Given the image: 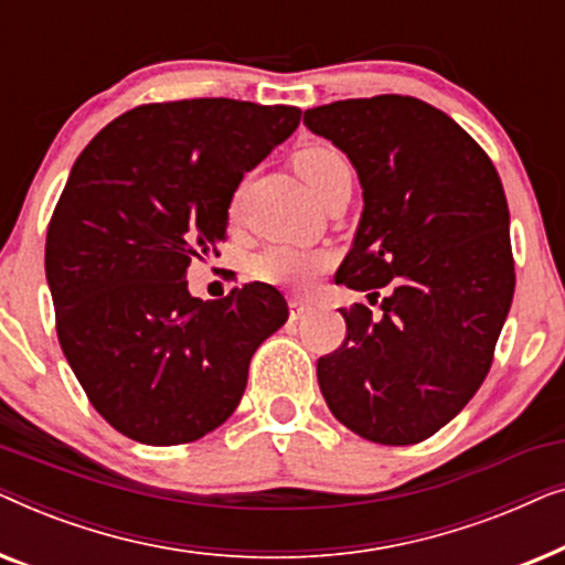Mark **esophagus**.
Returning <instances> with one entry per match:
<instances>
[{"label": "esophagus", "mask_w": 565, "mask_h": 565, "mask_svg": "<svg viewBox=\"0 0 565 565\" xmlns=\"http://www.w3.org/2000/svg\"><path fill=\"white\" fill-rule=\"evenodd\" d=\"M290 319L292 321H298V319H303V316L311 311V303H308V300H300V298H290Z\"/></svg>", "instance_id": "esophagus-1"}]
</instances>
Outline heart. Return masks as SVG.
<instances>
[{
	"label": "heart",
	"instance_id": "obj_1",
	"mask_svg": "<svg viewBox=\"0 0 565 565\" xmlns=\"http://www.w3.org/2000/svg\"><path fill=\"white\" fill-rule=\"evenodd\" d=\"M298 174L303 177L308 190L319 200L339 177L352 174L350 161L339 149L329 143H311L303 146L296 157H292ZM238 198L231 203V213H236ZM331 265V254L323 249H308V246H292V244H273L265 252H259L252 262L254 275L259 280L282 285V288L306 290L316 282V277L327 273Z\"/></svg>",
	"mask_w": 565,
	"mask_h": 565
}]
</instances>
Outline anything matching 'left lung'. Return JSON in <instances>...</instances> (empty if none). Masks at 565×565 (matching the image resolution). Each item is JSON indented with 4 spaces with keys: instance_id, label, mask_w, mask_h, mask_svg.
<instances>
[{
    "instance_id": "left-lung-1",
    "label": "left lung",
    "mask_w": 565,
    "mask_h": 565,
    "mask_svg": "<svg viewBox=\"0 0 565 565\" xmlns=\"http://www.w3.org/2000/svg\"><path fill=\"white\" fill-rule=\"evenodd\" d=\"M362 184V218L334 280L381 296L339 308L347 337L316 362L331 414L377 445L445 427L489 375L514 298L509 207L489 153L437 107L377 95L306 110Z\"/></svg>"
}]
</instances>
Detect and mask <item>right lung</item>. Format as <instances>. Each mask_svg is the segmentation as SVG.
Returning <instances> with one entry per match:
<instances>
[{
	"mask_svg": "<svg viewBox=\"0 0 565 565\" xmlns=\"http://www.w3.org/2000/svg\"><path fill=\"white\" fill-rule=\"evenodd\" d=\"M300 122L228 97L138 105L79 153L51 215L56 334L97 414L136 443L188 445L244 396L252 354L288 321L273 285L192 298V257L218 252L231 198Z\"/></svg>",
	"mask_w": 565,
	"mask_h": 565,
	"instance_id": "right-lung-1",
	"label": "right lung"
}]
</instances>
